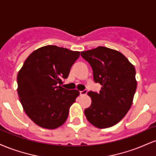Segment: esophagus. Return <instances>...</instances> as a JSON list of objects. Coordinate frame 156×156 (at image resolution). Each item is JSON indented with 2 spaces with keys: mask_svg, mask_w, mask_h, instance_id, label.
<instances>
[{
  "mask_svg": "<svg viewBox=\"0 0 156 156\" xmlns=\"http://www.w3.org/2000/svg\"><path fill=\"white\" fill-rule=\"evenodd\" d=\"M87 89H85V90H83V91H80V96L86 95V94H87Z\"/></svg>",
  "mask_w": 156,
  "mask_h": 156,
  "instance_id": "34e87169",
  "label": "esophagus"
}]
</instances>
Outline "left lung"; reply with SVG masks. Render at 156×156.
I'll return each instance as SVG.
<instances>
[{
  "label": "left lung",
  "mask_w": 156,
  "mask_h": 156,
  "mask_svg": "<svg viewBox=\"0 0 156 156\" xmlns=\"http://www.w3.org/2000/svg\"><path fill=\"white\" fill-rule=\"evenodd\" d=\"M93 70L94 80L102 86L99 93L89 92L92 104L84 110L87 120L98 128L116 125L133 103L137 87L134 66L120 52L99 46L81 52Z\"/></svg>",
  "instance_id": "1"
}]
</instances>
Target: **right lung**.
Listing matches in <instances>:
<instances>
[{
  "instance_id": "right-lung-1",
  "label": "right lung",
  "mask_w": 156,
  "mask_h": 156,
  "mask_svg": "<svg viewBox=\"0 0 156 156\" xmlns=\"http://www.w3.org/2000/svg\"><path fill=\"white\" fill-rule=\"evenodd\" d=\"M79 55V51L46 45L32 52L25 61L17 74V93L23 110L35 124L55 129L67 120L80 92L58 84L67 78Z\"/></svg>"
}]
</instances>
